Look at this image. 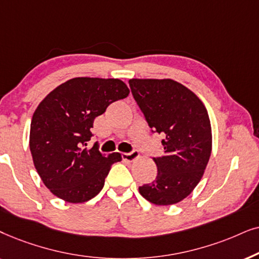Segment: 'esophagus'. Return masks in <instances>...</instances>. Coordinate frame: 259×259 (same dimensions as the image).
<instances>
[{
    "label": "esophagus",
    "mask_w": 259,
    "mask_h": 259,
    "mask_svg": "<svg viewBox=\"0 0 259 259\" xmlns=\"http://www.w3.org/2000/svg\"><path fill=\"white\" fill-rule=\"evenodd\" d=\"M139 155H140L139 151L133 150V151H130V153H123L122 158H123V160H125V161H134L135 158L139 157Z\"/></svg>",
    "instance_id": "obj_1"
}]
</instances>
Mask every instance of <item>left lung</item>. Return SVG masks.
<instances>
[{"label": "left lung", "instance_id": "left-lung-1", "mask_svg": "<svg viewBox=\"0 0 259 259\" xmlns=\"http://www.w3.org/2000/svg\"><path fill=\"white\" fill-rule=\"evenodd\" d=\"M129 85L151 133L163 137V156L154 158L156 178L139 191L155 205L177 204L199 184L211 156L207 110L191 90L171 79H130Z\"/></svg>", "mask_w": 259, "mask_h": 259}]
</instances>
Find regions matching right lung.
<instances>
[{"label": "right lung", "mask_w": 259, "mask_h": 259, "mask_svg": "<svg viewBox=\"0 0 259 259\" xmlns=\"http://www.w3.org/2000/svg\"><path fill=\"white\" fill-rule=\"evenodd\" d=\"M127 95L119 79L73 78L37 106L30 123V153L41 180L58 198L78 204L102 191L110 168L122 156H103L96 146L88 149L91 127L111 103Z\"/></svg>", "instance_id": "right-lung-1"}]
</instances>
